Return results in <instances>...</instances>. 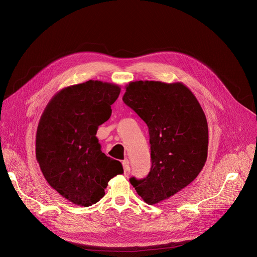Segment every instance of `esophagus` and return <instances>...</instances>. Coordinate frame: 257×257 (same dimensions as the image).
<instances>
[{
  "label": "esophagus",
  "mask_w": 257,
  "mask_h": 257,
  "mask_svg": "<svg viewBox=\"0 0 257 257\" xmlns=\"http://www.w3.org/2000/svg\"><path fill=\"white\" fill-rule=\"evenodd\" d=\"M123 168H124V175L125 176H128L130 174V167H129V161L127 159L123 161Z\"/></svg>",
  "instance_id": "1"
}]
</instances>
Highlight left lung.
Segmentation results:
<instances>
[{
  "label": "left lung",
  "instance_id": "8db88e82",
  "mask_svg": "<svg viewBox=\"0 0 257 257\" xmlns=\"http://www.w3.org/2000/svg\"><path fill=\"white\" fill-rule=\"evenodd\" d=\"M124 103L149 128L152 166L130 183L148 204H156L190 184L207 159L208 126L194 93L180 82H130Z\"/></svg>",
  "mask_w": 257,
  "mask_h": 257
}]
</instances>
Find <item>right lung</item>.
I'll return each mask as SVG.
<instances>
[{
	"label": "right lung",
	"mask_w": 257,
	"mask_h": 257,
	"mask_svg": "<svg viewBox=\"0 0 257 257\" xmlns=\"http://www.w3.org/2000/svg\"><path fill=\"white\" fill-rule=\"evenodd\" d=\"M120 88L89 80L54 96L39 119L36 159L48 183L76 205L90 206L105 195L108 181L123 174L106 156L96 134L110 117Z\"/></svg>",
	"instance_id": "right-lung-1"
}]
</instances>
